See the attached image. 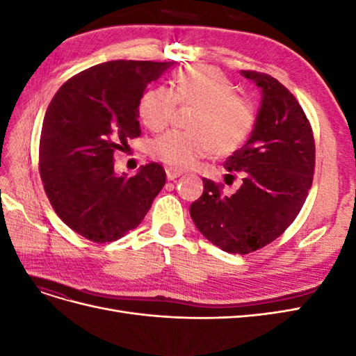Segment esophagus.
Segmentation results:
<instances>
[{"instance_id":"1","label":"esophagus","mask_w":356,"mask_h":356,"mask_svg":"<svg viewBox=\"0 0 356 356\" xmlns=\"http://www.w3.org/2000/svg\"><path fill=\"white\" fill-rule=\"evenodd\" d=\"M181 175H182L181 170L174 169V168H166V177H168L169 181H170V179H175V178L181 177Z\"/></svg>"}]
</instances>
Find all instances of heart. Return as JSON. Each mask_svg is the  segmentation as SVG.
Segmentation results:
<instances>
[{
  "label": "heart",
  "instance_id": "obj_1",
  "mask_svg": "<svg viewBox=\"0 0 356 356\" xmlns=\"http://www.w3.org/2000/svg\"><path fill=\"white\" fill-rule=\"evenodd\" d=\"M196 105L190 118L191 131H170L152 144L154 159L174 169H188L203 157L230 154L241 148L255 126V106L234 92V84L211 67L181 71L174 89L156 86L139 101V117L149 131L165 129L177 104Z\"/></svg>",
  "mask_w": 356,
  "mask_h": 356
}]
</instances>
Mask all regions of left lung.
Listing matches in <instances>:
<instances>
[{
  "label": "left lung",
  "instance_id": "8db88e82",
  "mask_svg": "<svg viewBox=\"0 0 356 356\" xmlns=\"http://www.w3.org/2000/svg\"><path fill=\"white\" fill-rule=\"evenodd\" d=\"M241 74L263 93L250 139L224 161L230 174L242 175V186L227 196L221 184L203 178L190 215L209 242L243 255L273 242L296 220L314 181L315 139L303 108L282 83L264 72Z\"/></svg>",
  "mask_w": 356,
  "mask_h": 356
}]
</instances>
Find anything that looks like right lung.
<instances>
[{
    "instance_id": "obj_1",
    "label": "right lung",
    "mask_w": 356,
    "mask_h": 356,
    "mask_svg": "<svg viewBox=\"0 0 356 356\" xmlns=\"http://www.w3.org/2000/svg\"><path fill=\"white\" fill-rule=\"evenodd\" d=\"M174 62L111 60L75 74L53 96L40 138V175L59 218L95 243L136 229L163 188L152 161L115 175L114 152L141 135L139 101Z\"/></svg>"
}]
</instances>
